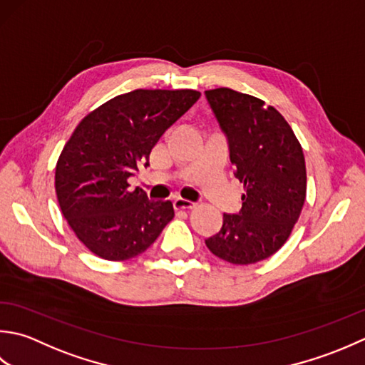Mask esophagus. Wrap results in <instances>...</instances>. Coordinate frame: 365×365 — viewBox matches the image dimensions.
<instances>
[{
    "label": "esophagus",
    "mask_w": 365,
    "mask_h": 365,
    "mask_svg": "<svg viewBox=\"0 0 365 365\" xmlns=\"http://www.w3.org/2000/svg\"><path fill=\"white\" fill-rule=\"evenodd\" d=\"M195 206V203L189 202V200H184V198H175L173 200V207L176 211L180 210H192V207Z\"/></svg>",
    "instance_id": "esophagus-1"
}]
</instances>
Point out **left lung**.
I'll list each match as a JSON object with an SVG mask.
<instances>
[{"instance_id": "1", "label": "left lung", "mask_w": 365, "mask_h": 365, "mask_svg": "<svg viewBox=\"0 0 365 365\" xmlns=\"http://www.w3.org/2000/svg\"><path fill=\"white\" fill-rule=\"evenodd\" d=\"M205 96L227 135L235 176L244 184L241 211L224 214L206 247L233 264L262 262L287 242L306 202L301 143L285 118L262 99L230 88Z\"/></svg>"}]
</instances>
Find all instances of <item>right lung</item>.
I'll list each match as a JSON object with an SVG mask.
<instances>
[{"mask_svg":"<svg viewBox=\"0 0 365 365\" xmlns=\"http://www.w3.org/2000/svg\"><path fill=\"white\" fill-rule=\"evenodd\" d=\"M200 98L193 89H135L93 110L59 155L55 189L69 227L103 259L124 262L158 240L175 211L150 202L129 178L150 165L154 145Z\"/></svg>","mask_w":365,"mask_h":365,"instance_id":"1","label":"right lung"}]
</instances>
